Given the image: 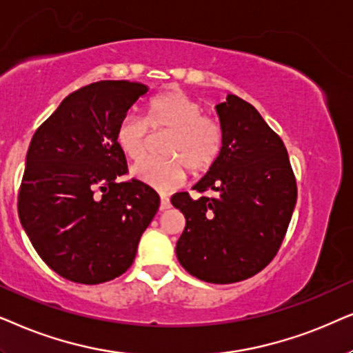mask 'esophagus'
I'll use <instances>...</instances> for the list:
<instances>
[{"mask_svg": "<svg viewBox=\"0 0 353 353\" xmlns=\"http://www.w3.org/2000/svg\"><path fill=\"white\" fill-rule=\"evenodd\" d=\"M171 208V201H169V199L166 195H161V203H159V210L161 211H166Z\"/></svg>", "mask_w": 353, "mask_h": 353, "instance_id": "esophagus-1", "label": "esophagus"}]
</instances>
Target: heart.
Returning <instances> with one entry per match:
<instances>
[{"mask_svg":"<svg viewBox=\"0 0 353 353\" xmlns=\"http://www.w3.org/2000/svg\"><path fill=\"white\" fill-rule=\"evenodd\" d=\"M148 128L153 132L169 130L161 145L166 157L145 159L132 169L143 184L159 192L179 187L187 176L201 174L213 166L223 148V129L214 117L203 114V106L179 90L153 97L145 108L143 119L125 116L116 128L119 152L130 161L147 154Z\"/></svg>","mask_w":353,"mask_h":353,"instance_id":"heart-1","label":"heart"}]
</instances>
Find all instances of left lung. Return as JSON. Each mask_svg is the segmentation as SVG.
Listing matches in <instances>:
<instances>
[{"label": "left lung", "mask_w": 353, "mask_h": 353, "mask_svg": "<svg viewBox=\"0 0 353 353\" xmlns=\"http://www.w3.org/2000/svg\"><path fill=\"white\" fill-rule=\"evenodd\" d=\"M223 148L194 189L211 196L176 194L185 216L177 260L205 283L232 284L268 266L288 232L297 182L283 140L250 103L228 95L216 105Z\"/></svg>", "instance_id": "left-lung-1"}]
</instances>
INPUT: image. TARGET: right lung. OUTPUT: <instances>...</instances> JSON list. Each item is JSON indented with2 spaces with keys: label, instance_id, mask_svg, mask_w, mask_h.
Listing matches in <instances>:
<instances>
[{
  "label": "right lung",
  "instance_id": "right-lung-1",
  "mask_svg": "<svg viewBox=\"0 0 353 353\" xmlns=\"http://www.w3.org/2000/svg\"><path fill=\"white\" fill-rule=\"evenodd\" d=\"M148 87L100 81L61 101L37 129L26 158L19 219L41 260L64 279L101 284L134 263L159 196L128 172L117 124Z\"/></svg>",
  "mask_w": 353,
  "mask_h": 353
}]
</instances>
